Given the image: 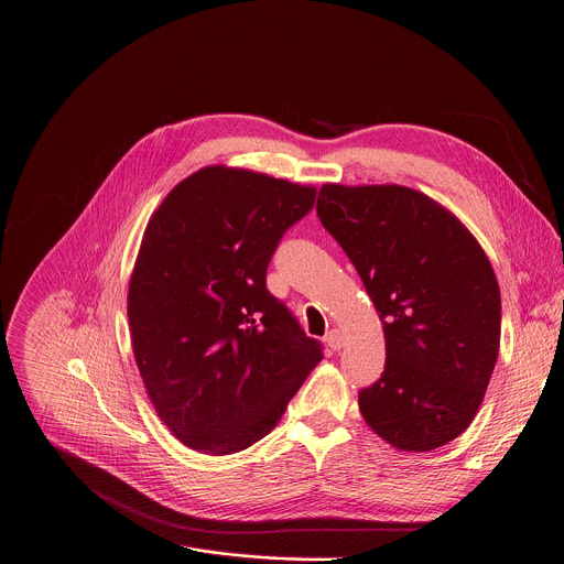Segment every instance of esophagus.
Here are the masks:
<instances>
[{
    "instance_id": "1",
    "label": "esophagus",
    "mask_w": 564,
    "mask_h": 564,
    "mask_svg": "<svg viewBox=\"0 0 564 564\" xmlns=\"http://www.w3.org/2000/svg\"><path fill=\"white\" fill-rule=\"evenodd\" d=\"M325 340H327V345H329L332 349H340V347H343V334H340V329H329V332L325 334Z\"/></svg>"
}]
</instances>
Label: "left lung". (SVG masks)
<instances>
[{"instance_id": "1", "label": "left lung", "mask_w": 564, "mask_h": 564, "mask_svg": "<svg viewBox=\"0 0 564 564\" xmlns=\"http://www.w3.org/2000/svg\"><path fill=\"white\" fill-rule=\"evenodd\" d=\"M316 215L386 332V371L358 392L365 423L403 452L443 447L474 421L498 358L500 290L485 250L405 185L325 183Z\"/></svg>"}]
</instances>
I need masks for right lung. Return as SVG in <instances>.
Masks as SVG:
<instances>
[{"instance_id":"add662e5","label":"right lung","mask_w":564,"mask_h":564,"mask_svg":"<svg viewBox=\"0 0 564 564\" xmlns=\"http://www.w3.org/2000/svg\"><path fill=\"white\" fill-rule=\"evenodd\" d=\"M316 191L208 165L161 202L128 285L132 351L170 432L213 456L270 434L323 358L268 292L270 259Z\"/></svg>"}]
</instances>
